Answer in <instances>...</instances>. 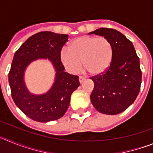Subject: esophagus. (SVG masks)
<instances>
[{
    "label": "esophagus",
    "instance_id": "obj_1",
    "mask_svg": "<svg viewBox=\"0 0 153 153\" xmlns=\"http://www.w3.org/2000/svg\"><path fill=\"white\" fill-rule=\"evenodd\" d=\"M85 79H86V77H85V76H79V83H83Z\"/></svg>",
    "mask_w": 153,
    "mask_h": 153
}]
</instances>
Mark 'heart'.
I'll list each match as a JSON object with an SVG mask.
<instances>
[{
  "instance_id": "obj_1",
  "label": "heart",
  "mask_w": 153,
  "mask_h": 153,
  "mask_svg": "<svg viewBox=\"0 0 153 153\" xmlns=\"http://www.w3.org/2000/svg\"><path fill=\"white\" fill-rule=\"evenodd\" d=\"M112 57L113 47L104 36H79L70 43V50L60 53L62 63L70 74L79 73L83 64L93 75L100 74L109 67Z\"/></svg>"
}]
</instances>
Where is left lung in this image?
Returning a JSON list of instances; mask_svg holds the SVG:
<instances>
[{
    "label": "left lung",
    "mask_w": 153,
    "mask_h": 153,
    "mask_svg": "<svg viewBox=\"0 0 153 153\" xmlns=\"http://www.w3.org/2000/svg\"><path fill=\"white\" fill-rule=\"evenodd\" d=\"M91 33L106 37L113 47V57L107 70L90 78L94 83L91 102L100 113L119 114L133 103L140 93V58L132 42L120 31L101 27Z\"/></svg>",
    "instance_id": "left-lung-1"
}]
</instances>
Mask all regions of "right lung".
Here are the masks:
<instances>
[{"mask_svg":"<svg viewBox=\"0 0 153 153\" xmlns=\"http://www.w3.org/2000/svg\"><path fill=\"white\" fill-rule=\"evenodd\" d=\"M68 38L67 34L42 31L30 36L14 53L8 74L12 98L24 114L36 122L61 118L68 109L71 94L79 86V76L64 72L60 60L62 47ZM40 58H48L52 62L56 76L49 91L34 95L26 89L23 75L28 65Z\"/></svg>","mask_w":153,"mask_h":153,"instance_id":"1","label":"right lung"}]
</instances>
